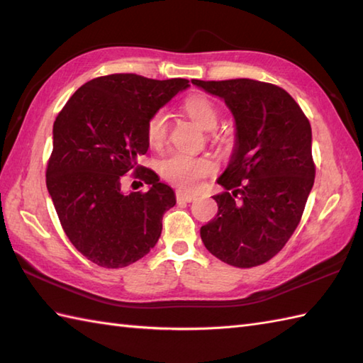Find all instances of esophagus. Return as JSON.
<instances>
[{
  "instance_id": "obj_1",
  "label": "esophagus",
  "mask_w": 363,
  "mask_h": 363,
  "mask_svg": "<svg viewBox=\"0 0 363 363\" xmlns=\"http://www.w3.org/2000/svg\"><path fill=\"white\" fill-rule=\"evenodd\" d=\"M176 199L177 203H191L196 199V195H191V194H186V191H176Z\"/></svg>"
}]
</instances>
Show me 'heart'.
<instances>
[{"instance_id":"1","label":"heart","mask_w":363,"mask_h":363,"mask_svg":"<svg viewBox=\"0 0 363 363\" xmlns=\"http://www.w3.org/2000/svg\"><path fill=\"white\" fill-rule=\"evenodd\" d=\"M184 111L204 129H212L218 121V109L209 98L203 95L189 96L184 101ZM168 115L165 111L154 112L146 123V138L152 148H159L167 140ZM160 174L168 182L182 190H195L207 176L217 169L215 162L207 156H190L186 152H173L160 160Z\"/></svg>"}]
</instances>
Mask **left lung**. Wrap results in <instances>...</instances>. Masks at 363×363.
<instances>
[{
	"instance_id": "left-lung-1",
	"label": "left lung",
	"mask_w": 363,
	"mask_h": 363,
	"mask_svg": "<svg viewBox=\"0 0 363 363\" xmlns=\"http://www.w3.org/2000/svg\"><path fill=\"white\" fill-rule=\"evenodd\" d=\"M191 82L225 99L237 128L233 157L218 177L226 191L213 196L218 212L201 228V240L228 265H262L284 248L303 217L315 179L311 123L274 84Z\"/></svg>"
}]
</instances>
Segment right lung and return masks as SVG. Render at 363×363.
I'll list each match as a JSON object with an SVG mask.
<instances>
[{
    "mask_svg": "<svg viewBox=\"0 0 363 363\" xmlns=\"http://www.w3.org/2000/svg\"><path fill=\"white\" fill-rule=\"evenodd\" d=\"M187 87L181 78L99 76L76 90L56 117L46 187L68 240L94 264L128 267L157 243L174 191L137 160L148 151L151 115ZM130 171L150 190L123 194Z\"/></svg>",
    "mask_w": 363,
    "mask_h": 363,
    "instance_id": "obj_1",
    "label": "right lung"
}]
</instances>
